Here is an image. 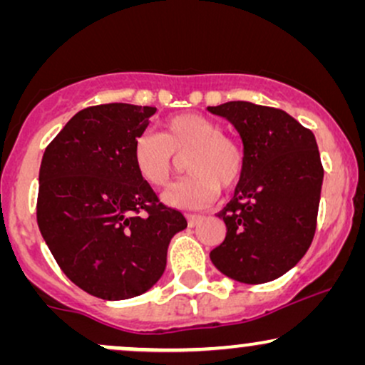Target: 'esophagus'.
Here are the masks:
<instances>
[{"mask_svg": "<svg viewBox=\"0 0 365 365\" xmlns=\"http://www.w3.org/2000/svg\"><path fill=\"white\" fill-rule=\"evenodd\" d=\"M202 220H204V216H200V215H187L188 226H197Z\"/></svg>", "mask_w": 365, "mask_h": 365, "instance_id": "1", "label": "esophagus"}]
</instances>
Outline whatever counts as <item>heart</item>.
Segmentation results:
<instances>
[{"instance_id":"b5f03b06","label":"heart","mask_w":365,"mask_h":365,"mask_svg":"<svg viewBox=\"0 0 365 365\" xmlns=\"http://www.w3.org/2000/svg\"><path fill=\"white\" fill-rule=\"evenodd\" d=\"M187 177L163 194L171 207H204L221 188H232L242 178L245 154L237 140L226 137L217 121L197 113H182L163 123L161 133L144 132L133 140L132 159L139 177L153 187H165L183 156Z\"/></svg>"}]
</instances>
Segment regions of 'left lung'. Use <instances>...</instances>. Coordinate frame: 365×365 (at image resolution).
Masks as SVG:
<instances>
[{
  "label": "left lung",
  "instance_id": "left-lung-1",
  "mask_svg": "<svg viewBox=\"0 0 365 365\" xmlns=\"http://www.w3.org/2000/svg\"><path fill=\"white\" fill-rule=\"evenodd\" d=\"M207 111L235 127L245 154L233 199L217 215L226 237L209 257L235 282H273L304 257L316 232L324 178L316 137L276 108L230 101Z\"/></svg>",
  "mask_w": 365,
  "mask_h": 365
}]
</instances>
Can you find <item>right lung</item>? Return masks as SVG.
Segmentation results:
<instances>
[{
	"label": "right lung",
	"instance_id": "1",
	"mask_svg": "<svg viewBox=\"0 0 365 365\" xmlns=\"http://www.w3.org/2000/svg\"><path fill=\"white\" fill-rule=\"evenodd\" d=\"M156 111L127 103L86 108L41 161V235L63 273L98 299L127 300L153 288L171 238L187 228L133 165V140Z\"/></svg>",
	"mask_w": 365,
	"mask_h": 365
}]
</instances>
